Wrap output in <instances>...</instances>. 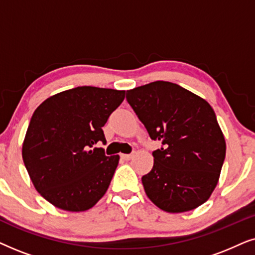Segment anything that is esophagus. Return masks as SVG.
Masks as SVG:
<instances>
[{"label": "esophagus", "mask_w": 255, "mask_h": 255, "mask_svg": "<svg viewBox=\"0 0 255 255\" xmlns=\"http://www.w3.org/2000/svg\"><path fill=\"white\" fill-rule=\"evenodd\" d=\"M121 158L124 160H130L133 158V154H121Z\"/></svg>", "instance_id": "1"}]
</instances>
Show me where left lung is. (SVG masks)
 I'll list each match as a JSON object with an SVG mask.
<instances>
[{"instance_id":"8db88e82","label":"left lung","mask_w":255,"mask_h":255,"mask_svg":"<svg viewBox=\"0 0 255 255\" xmlns=\"http://www.w3.org/2000/svg\"><path fill=\"white\" fill-rule=\"evenodd\" d=\"M127 100L152 140L154 163L141 177L149 200L167 212L200 207L217 186L226 145L207 101L176 83L155 81L128 90Z\"/></svg>"}]
</instances>
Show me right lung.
Wrapping results in <instances>:
<instances>
[{"instance_id": "1", "label": "right lung", "mask_w": 255, "mask_h": 255, "mask_svg": "<svg viewBox=\"0 0 255 255\" xmlns=\"http://www.w3.org/2000/svg\"><path fill=\"white\" fill-rule=\"evenodd\" d=\"M125 90L76 87L34 110L23 142V161L34 188L54 207L86 211L106 194L120 155L107 156L102 128Z\"/></svg>"}]
</instances>
